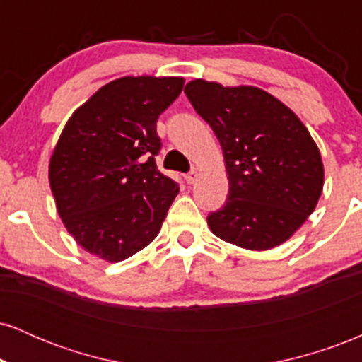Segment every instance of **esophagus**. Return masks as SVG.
<instances>
[{
    "label": "esophagus",
    "mask_w": 362,
    "mask_h": 362,
    "mask_svg": "<svg viewBox=\"0 0 362 362\" xmlns=\"http://www.w3.org/2000/svg\"><path fill=\"white\" fill-rule=\"evenodd\" d=\"M185 180L187 184H195V180H197V170H190L185 175Z\"/></svg>",
    "instance_id": "1"
}]
</instances>
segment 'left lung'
I'll return each mask as SVG.
<instances>
[{
	"instance_id": "8db88e82",
	"label": "left lung",
	"mask_w": 362,
	"mask_h": 362,
	"mask_svg": "<svg viewBox=\"0 0 362 362\" xmlns=\"http://www.w3.org/2000/svg\"><path fill=\"white\" fill-rule=\"evenodd\" d=\"M185 95L223 148L230 194L207 216L211 231L247 250L284 243L323 189L320 149L300 117L257 86L187 83Z\"/></svg>"
}]
</instances>
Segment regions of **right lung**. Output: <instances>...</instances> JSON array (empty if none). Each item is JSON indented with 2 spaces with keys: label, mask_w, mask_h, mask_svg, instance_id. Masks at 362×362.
Returning a JSON list of instances; mask_svg holds the SVG:
<instances>
[{
  "label": "right lung",
  "mask_w": 362,
  "mask_h": 362,
  "mask_svg": "<svg viewBox=\"0 0 362 362\" xmlns=\"http://www.w3.org/2000/svg\"><path fill=\"white\" fill-rule=\"evenodd\" d=\"M182 88L177 76L119 78L66 122L49 184L66 230L86 252L120 262L160 233L178 185L156 168V120Z\"/></svg>",
  "instance_id": "obj_1"
}]
</instances>
